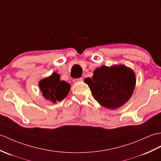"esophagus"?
<instances>
[{
    "instance_id": "34e87169",
    "label": "esophagus",
    "mask_w": 161,
    "mask_h": 161,
    "mask_svg": "<svg viewBox=\"0 0 161 161\" xmlns=\"http://www.w3.org/2000/svg\"><path fill=\"white\" fill-rule=\"evenodd\" d=\"M82 80H83V78H82V77H80V78H78V79L74 80H73V82H74V83H77V82L81 81Z\"/></svg>"
}]
</instances>
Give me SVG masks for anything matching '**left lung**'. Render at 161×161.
Wrapping results in <instances>:
<instances>
[{"label":"left lung","instance_id":"obj_1","mask_svg":"<svg viewBox=\"0 0 161 161\" xmlns=\"http://www.w3.org/2000/svg\"><path fill=\"white\" fill-rule=\"evenodd\" d=\"M134 70L125 65L102 66L93 71L92 78L84 80L93 97L101 106L116 110L131 97L136 85Z\"/></svg>","mask_w":161,"mask_h":161}]
</instances>
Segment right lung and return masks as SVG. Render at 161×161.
Masks as SVG:
<instances>
[{
    "mask_svg": "<svg viewBox=\"0 0 161 161\" xmlns=\"http://www.w3.org/2000/svg\"><path fill=\"white\" fill-rule=\"evenodd\" d=\"M38 86L44 97L53 103L64 99L70 90V85L61 81L60 75L55 72L41 80Z\"/></svg>",
    "mask_w": 161,
    "mask_h": 161,
    "instance_id": "right-lung-1",
    "label": "right lung"
}]
</instances>
